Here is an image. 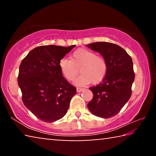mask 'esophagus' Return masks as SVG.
Here are the masks:
<instances>
[{"label": "esophagus", "instance_id": "esophagus-1", "mask_svg": "<svg viewBox=\"0 0 156 156\" xmlns=\"http://www.w3.org/2000/svg\"><path fill=\"white\" fill-rule=\"evenodd\" d=\"M83 90H84V89H83V88H79V87H78L77 89H76V91H77V92H78V93H80V92L83 91Z\"/></svg>", "mask_w": 156, "mask_h": 156}]
</instances>
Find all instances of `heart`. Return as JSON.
<instances>
[{"instance_id":"obj_1","label":"heart","mask_w":156,"mask_h":156,"mask_svg":"<svg viewBox=\"0 0 156 156\" xmlns=\"http://www.w3.org/2000/svg\"><path fill=\"white\" fill-rule=\"evenodd\" d=\"M59 67L63 76L68 80H73L79 69L81 74L75 81L76 84L87 85L91 83H99L103 80L107 72V64L103 57L97 56L87 49H78L71 55V60L62 58Z\"/></svg>"}]
</instances>
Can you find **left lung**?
I'll use <instances>...</instances> for the list:
<instances>
[{"label": "left lung", "instance_id": "left-lung-1", "mask_svg": "<svg viewBox=\"0 0 156 156\" xmlns=\"http://www.w3.org/2000/svg\"><path fill=\"white\" fill-rule=\"evenodd\" d=\"M87 47L101 54L107 64L103 80L89 88L94 96L87 107L92 114L109 118L119 113L131 96L135 79L133 61L125 50L115 44L97 42Z\"/></svg>", "mask_w": 156, "mask_h": 156}]
</instances>
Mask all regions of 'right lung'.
Returning <instances> with one entry per match:
<instances>
[{
  "label": "right lung",
  "instance_id": "right-lung-1",
  "mask_svg": "<svg viewBox=\"0 0 156 156\" xmlns=\"http://www.w3.org/2000/svg\"><path fill=\"white\" fill-rule=\"evenodd\" d=\"M76 45H43L33 49L22 60L18 84L25 106L39 119L53 122L67 112L76 88L63 77L60 60Z\"/></svg>",
  "mask_w": 156,
  "mask_h": 156
}]
</instances>
